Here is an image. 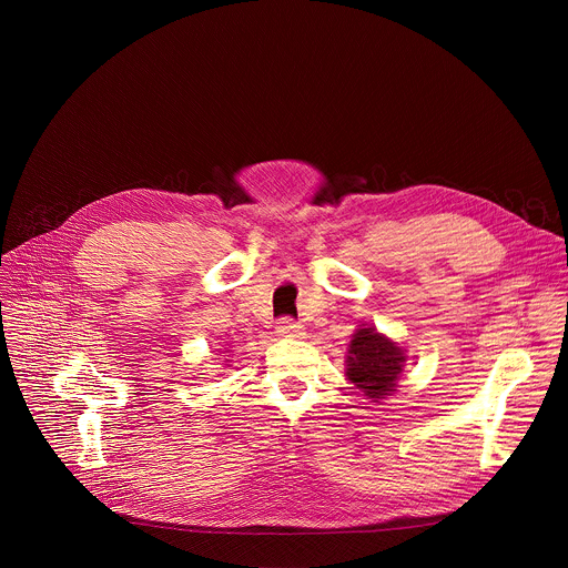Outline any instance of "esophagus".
I'll use <instances>...</instances> for the list:
<instances>
[{
    "instance_id": "34e87169",
    "label": "esophagus",
    "mask_w": 568,
    "mask_h": 568,
    "mask_svg": "<svg viewBox=\"0 0 568 568\" xmlns=\"http://www.w3.org/2000/svg\"><path fill=\"white\" fill-rule=\"evenodd\" d=\"M276 333H278V337H285V339H298V337H303V326L294 318H281L276 326Z\"/></svg>"
}]
</instances>
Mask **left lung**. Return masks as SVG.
Returning a JSON list of instances; mask_svg holds the SVG:
<instances>
[{"mask_svg":"<svg viewBox=\"0 0 568 568\" xmlns=\"http://www.w3.org/2000/svg\"><path fill=\"white\" fill-rule=\"evenodd\" d=\"M407 359V351L397 342L382 335L375 326L362 323L348 342L346 377L366 399L379 402L397 390Z\"/></svg>","mask_w":568,"mask_h":568,"instance_id":"1","label":"left lung"}]
</instances>
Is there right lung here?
I'll use <instances>...</instances> for the list:
<instances>
[{"label": "right lung", "mask_w": 568, "mask_h": 568, "mask_svg": "<svg viewBox=\"0 0 568 568\" xmlns=\"http://www.w3.org/2000/svg\"><path fill=\"white\" fill-rule=\"evenodd\" d=\"M224 353H229V351H226V348H224ZM226 357H229V355H226ZM226 362H229V359H226ZM224 366H229V364H224Z\"/></svg>", "instance_id": "1"}]
</instances>
